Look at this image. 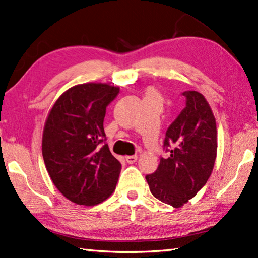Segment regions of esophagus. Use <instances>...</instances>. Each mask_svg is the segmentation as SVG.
I'll return each mask as SVG.
<instances>
[{
    "label": "esophagus",
    "mask_w": 258,
    "mask_h": 258,
    "mask_svg": "<svg viewBox=\"0 0 258 258\" xmlns=\"http://www.w3.org/2000/svg\"><path fill=\"white\" fill-rule=\"evenodd\" d=\"M136 160H138V156H136V155L126 156V162H127L128 164H133L134 162H136Z\"/></svg>",
    "instance_id": "obj_1"
}]
</instances>
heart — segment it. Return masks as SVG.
I'll use <instances>...</instances> for the list:
<instances>
[{
  "label": "heart",
  "mask_w": 258,
  "mask_h": 258,
  "mask_svg": "<svg viewBox=\"0 0 258 258\" xmlns=\"http://www.w3.org/2000/svg\"><path fill=\"white\" fill-rule=\"evenodd\" d=\"M144 99H153V100H158V102L162 103V96H161L158 90L153 87H148L145 89Z\"/></svg>",
  "instance_id": "obj_1"
}]
</instances>
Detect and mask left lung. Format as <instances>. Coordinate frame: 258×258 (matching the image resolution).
<instances>
[{"label": "left lung", "mask_w": 258, "mask_h": 258, "mask_svg": "<svg viewBox=\"0 0 258 258\" xmlns=\"http://www.w3.org/2000/svg\"><path fill=\"white\" fill-rule=\"evenodd\" d=\"M185 106L166 130L163 150L155 172L146 174L150 191L156 199L180 208L207 183L217 155L215 116L203 95L182 93Z\"/></svg>", "instance_id": "left-lung-1"}]
</instances>
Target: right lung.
<instances>
[{
    "label": "right lung",
    "mask_w": 258,
    "mask_h": 258,
    "mask_svg": "<svg viewBox=\"0 0 258 258\" xmlns=\"http://www.w3.org/2000/svg\"><path fill=\"white\" fill-rule=\"evenodd\" d=\"M119 93L106 84H83L64 92L44 125L42 155L53 184L75 204L94 206L113 194L119 161L106 144L104 118Z\"/></svg>",
    "instance_id": "add662e5"
}]
</instances>
